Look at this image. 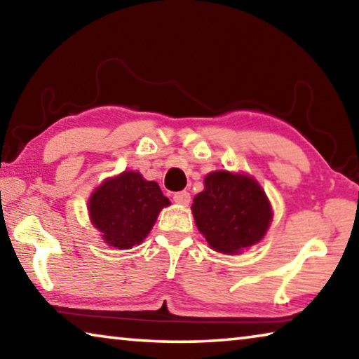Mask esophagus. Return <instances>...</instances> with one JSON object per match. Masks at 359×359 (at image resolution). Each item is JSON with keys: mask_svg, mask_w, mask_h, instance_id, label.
<instances>
[{"mask_svg": "<svg viewBox=\"0 0 359 359\" xmlns=\"http://www.w3.org/2000/svg\"><path fill=\"white\" fill-rule=\"evenodd\" d=\"M172 199H174V203H177L180 205H188L191 201V196L188 191H177L172 194Z\"/></svg>", "mask_w": 359, "mask_h": 359, "instance_id": "34e87169", "label": "esophagus"}]
</instances>
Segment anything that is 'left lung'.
Wrapping results in <instances>:
<instances>
[{
  "instance_id": "8db88e82",
  "label": "left lung",
  "mask_w": 359,
  "mask_h": 359,
  "mask_svg": "<svg viewBox=\"0 0 359 359\" xmlns=\"http://www.w3.org/2000/svg\"><path fill=\"white\" fill-rule=\"evenodd\" d=\"M204 187L191 210L198 229L214 250L233 255L261 241L272 212L257 182L217 171L204 179Z\"/></svg>"
}]
</instances>
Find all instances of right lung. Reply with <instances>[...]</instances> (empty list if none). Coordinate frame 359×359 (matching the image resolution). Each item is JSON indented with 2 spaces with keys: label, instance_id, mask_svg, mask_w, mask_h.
Instances as JSON below:
<instances>
[{
  "label": "right lung",
  "instance_id": "obj_1",
  "mask_svg": "<svg viewBox=\"0 0 359 359\" xmlns=\"http://www.w3.org/2000/svg\"><path fill=\"white\" fill-rule=\"evenodd\" d=\"M169 205L156 182L139 172H123L106 180L90 198V217L106 244L131 248L141 244L154 226L158 214Z\"/></svg>",
  "mask_w": 359,
  "mask_h": 359
}]
</instances>
